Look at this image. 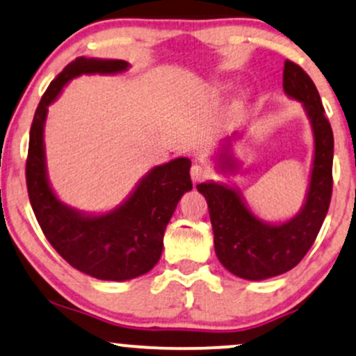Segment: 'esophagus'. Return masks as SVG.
Segmentation results:
<instances>
[{
    "label": "esophagus",
    "mask_w": 356,
    "mask_h": 356,
    "mask_svg": "<svg viewBox=\"0 0 356 356\" xmlns=\"http://www.w3.org/2000/svg\"><path fill=\"white\" fill-rule=\"evenodd\" d=\"M191 177L193 182L207 181V179L210 177V170L209 168H205L204 164H193L191 169Z\"/></svg>",
    "instance_id": "obj_1"
}]
</instances>
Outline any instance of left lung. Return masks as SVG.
<instances>
[{"instance_id": "1", "label": "left lung", "mask_w": 356, "mask_h": 356, "mask_svg": "<svg viewBox=\"0 0 356 356\" xmlns=\"http://www.w3.org/2000/svg\"><path fill=\"white\" fill-rule=\"evenodd\" d=\"M282 88L287 97L302 103L314 134L312 170L299 213L282 223H268L248 209L238 188L218 182L197 186L209 204L217 258L232 274L248 281H263L298 266L316 241L330 205L334 133L323 115L321 95L312 79L291 60L284 62ZM236 138H227L222 145V172L240 170L232 151V139Z\"/></svg>"}]
</instances>
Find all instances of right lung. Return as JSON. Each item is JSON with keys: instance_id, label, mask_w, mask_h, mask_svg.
<instances>
[{"instance_id": "1", "label": "right lung", "mask_w": 356, "mask_h": 356, "mask_svg": "<svg viewBox=\"0 0 356 356\" xmlns=\"http://www.w3.org/2000/svg\"><path fill=\"white\" fill-rule=\"evenodd\" d=\"M126 60L77 57L40 98L29 133L26 182L34 215L52 248L70 266L102 281H128L149 273L163 253L164 232L184 193L192 191L191 159L177 157L147 172L128 199L106 213H85L57 199L47 177L44 124L49 105L80 75H115Z\"/></svg>"}]
</instances>
